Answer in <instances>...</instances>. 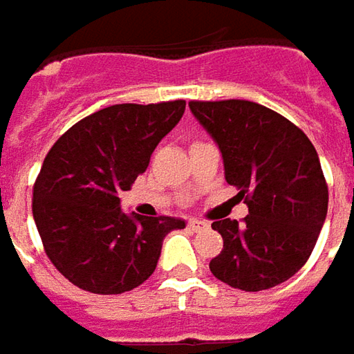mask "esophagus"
<instances>
[{"label": "esophagus", "mask_w": 354, "mask_h": 354, "mask_svg": "<svg viewBox=\"0 0 354 354\" xmlns=\"http://www.w3.org/2000/svg\"><path fill=\"white\" fill-rule=\"evenodd\" d=\"M189 228H193V230H205V228H209V223L198 221V218H191L189 221Z\"/></svg>", "instance_id": "obj_1"}]
</instances>
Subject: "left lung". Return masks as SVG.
I'll use <instances>...</instances> for the list:
<instances>
[{"label":"left lung","mask_w":354,"mask_h":354,"mask_svg":"<svg viewBox=\"0 0 354 354\" xmlns=\"http://www.w3.org/2000/svg\"><path fill=\"white\" fill-rule=\"evenodd\" d=\"M189 108L218 143L226 181L248 205L240 225L212 223L225 244L209 268L236 290H270L306 264L327 216L317 151L295 124L262 104L191 100Z\"/></svg>","instance_id":"left-lung-1"}]
</instances>
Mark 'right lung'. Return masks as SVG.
Here are the masks:
<instances>
[{
  "instance_id": "1",
  "label": "right lung",
  "mask_w": 354,
  "mask_h": 354,
  "mask_svg": "<svg viewBox=\"0 0 354 354\" xmlns=\"http://www.w3.org/2000/svg\"><path fill=\"white\" fill-rule=\"evenodd\" d=\"M185 112V100L114 104L66 129L33 185V218L48 260L76 288L124 293L156 270L173 216H128L120 193L147 169L151 153Z\"/></svg>"
}]
</instances>
